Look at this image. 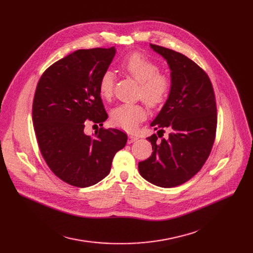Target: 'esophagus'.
<instances>
[{
  "label": "esophagus",
  "mask_w": 253,
  "mask_h": 253,
  "mask_svg": "<svg viewBox=\"0 0 253 253\" xmlns=\"http://www.w3.org/2000/svg\"><path fill=\"white\" fill-rule=\"evenodd\" d=\"M136 139H137V136H135L134 134H128V143L134 142Z\"/></svg>",
  "instance_id": "1"
}]
</instances>
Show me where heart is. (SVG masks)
Instances as JSON below:
<instances>
[{
  "label": "heart",
  "mask_w": 253,
  "mask_h": 253,
  "mask_svg": "<svg viewBox=\"0 0 253 253\" xmlns=\"http://www.w3.org/2000/svg\"><path fill=\"white\" fill-rule=\"evenodd\" d=\"M119 66L125 75L139 83L137 97L150 108H158L169 97L172 79L168 74L159 72V65L151 58L134 52L125 56L120 61ZM114 87L115 75L113 72H103L98 81L100 96L106 100L111 99L114 95ZM145 118L147 112L140 103H123L111 112L113 124L127 131L135 130Z\"/></svg>",
  "instance_id": "b5f03b06"
}]
</instances>
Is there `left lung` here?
<instances>
[{"instance_id":"8db88e82","label":"left lung","mask_w":253,"mask_h":253,"mask_svg":"<svg viewBox=\"0 0 253 253\" xmlns=\"http://www.w3.org/2000/svg\"><path fill=\"white\" fill-rule=\"evenodd\" d=\"M151 47L167 60L172 89L151 124L159 130L158 136L148 137L153 153L138 163V170L158 187L173 188L197 174L210 155L217 126L216 99L208 75L196 62L172 49Z\"/></svg>"}]
</instances>
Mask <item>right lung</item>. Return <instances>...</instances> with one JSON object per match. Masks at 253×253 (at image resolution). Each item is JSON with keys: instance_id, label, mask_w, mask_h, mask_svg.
<instances>
[{"instance_id": "add662e5", "label": "right lung", "mask_w": 253, "mask_h": 253, "mask_svg": "<svg viewBox=\"0 0 253 253\" xmlns=\"http://www.w3.org/2000/svg\"><path fill=\"white\" fill-rule=\"evenodd\" d=\"M116 50H77L50 65L40 78L33 101V123L44 160L64 182L87 188L110 173L116 153L127 142L119 129H105L108 118L98 81ZM88 124L101 128L84 134Z\"/></svg>"}]
</instances>
